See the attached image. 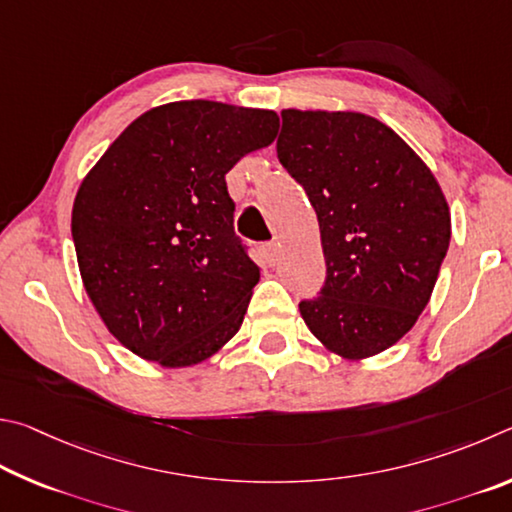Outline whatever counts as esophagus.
<instances>
[{
  "mask_svg": "<svg viewBox=\"0 0 512 512\" xmlns=\"http://www.w3.org/2000/svg\"><path fill=\"white\" fill-rule=\"evenodd\" d=\"M265 258H267V263H270V265L279 263V258H281L279 242H270V245H265Z\"/></svg>",
  "mask_w": 512,
  "mask_h": 512,
  "instance_id": "esophagus-1",
  "label": "esophagus"
}]
</instances>
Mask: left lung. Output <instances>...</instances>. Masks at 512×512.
Returning <instances> with one entry per match:
<instances>
[{"instance_id": "obj_1", "label": "left lung", "mask_w": 512, "mask_h": 512, "mask_svg": "<svg viewBox=\"0 0 512 512\" xmlns=\"http://www.w3.org/2000/svg\"><path fill=\"white\" fill-rule=\"evenodd\" d=\"M276 152L315 206L326 283L301 317L330 353L366 360L414 328L450 247L436 177L389 125L362 112L283 110Z\"/></svg>"}]
</instances>
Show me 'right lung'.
<instances>
[{
	"mask_svg": "<svg viewBox=\"0 0 512 512\" xmlns=\"http://www.w3.org/2000/svg\"><path fill=\"white\" fill-rule=\"evenodd\" d=\"M276 132L272 110L166 103L134 119L85 175L71 211L80 279L134 355L182 369L240 330L261 267L233 233L224 175Z\"/></svg>",
	"mask_w": 512,
	"mask_h": 512,
	"instance_id": "obj_1",
	"label": "right lung"
}]
</instances>
